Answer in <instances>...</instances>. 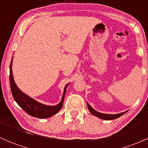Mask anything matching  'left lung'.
<instances>
[{
  "mask_svg": "<svg viewBox=\"0 0 148 148\" xmlns=\"http://www.w3.org/2000/svg\"><path fill=\"white\" fill-rule=\"evenodd\" d=\"M88 104V108L89 109V111L92 115H95V116L98 117V118L103 119V120H114V119L118 118L119 117L122 116V115L125 114V113L127 112H124V113H118V114H104V113H99V112L96 111L95 110L93 109L92 107L90 106V104L88 103H87Z\"/></svg>",
  "mask_w": 148,
  "mask_h": 148,
  "instance_id": "1",
  "label": "left lung"
}]
</instances>
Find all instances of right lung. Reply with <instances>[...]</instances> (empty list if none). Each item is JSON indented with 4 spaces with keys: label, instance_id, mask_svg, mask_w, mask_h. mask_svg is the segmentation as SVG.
<instances>
[{
    "label": "right lung",
    "instance_id": "add662e5",
    "mask_svg": "<svg viewBox=\"0 0 148 148\" xmlns=\"http://www.w3.org/2000/svg\"><path fill=\"white\" fill-rule=\"evenodd\" d=\"M12 59L11 60V63L10 65V88H11L12 94L13 97L19 106H21L28 114L33 117L38 118H47L52 116L54 114L58 113L62 108L63 105V101L64 95H65L67 86H65L64 90L63 95H62L61 101L56 106H47L42 103H39L31 97L24 94L23 92L18 89L16 85L15 84L14 79H13L12 71Z\"/></svg>",
    "mask_w": 148,
    "mask_h": 148
}]
</instances>
